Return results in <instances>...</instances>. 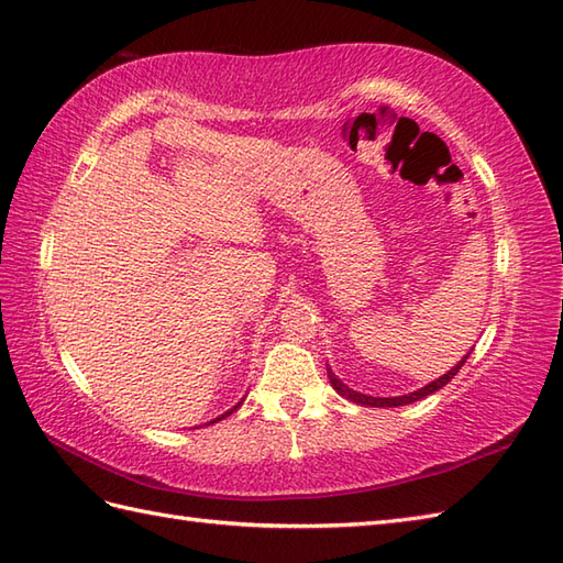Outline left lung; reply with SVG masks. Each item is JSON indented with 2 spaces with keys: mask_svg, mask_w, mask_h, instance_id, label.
I'll return each instance as SVG.
<instances>
[{
  "mask_svg": "<svg viewBox=\"0 0 563 563\" xmlns=\"http://www.w3.org/2000/svg\"><path fill=\"white\" fill-rule=\"evenodd\" d=\"M467 358H470V354L462 356V361H460L457 366H453L451 371L443 373V376L435 378L433 383L423 385L421 390H415V393H409V395H399V397H371V395H361V393L352 390V387H349V385H344L340 378L334 376V373H332L330 368H328V378H330V383H332V387H334L336 393H340V395L346 397V399H352V402H356V405H361V407H402V405L417 402V399H423V397L435 393V390H441L443 385H448V383H451V380L457 376V371H460L462 366H465Z\"/></svg>",
  "mask_w": 563,
  "mask_h": 563,
  "instance_id": "obj_1",
  "label": "left lung"
}]
</instances>
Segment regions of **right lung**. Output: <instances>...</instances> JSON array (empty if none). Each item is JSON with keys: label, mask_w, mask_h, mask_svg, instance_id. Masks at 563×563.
I'll return each mask as SVG.
<instances>
[{"label": "right lung", "mask_w": 563, "mask_h": 563, "mask_svg": "<svg viewBox=\"0 0 563 563\" xmlns=\"http://www.w3.org/2000/svg\"><path fill=\"white\" fill-rule=\"evenodd\" d=\"M239 407H241V402H239V405H235L233 409H229V411H227V415H221L219 419H214V421H221V419H227V417H229V415H233V411H235V409H239ZM214 421H209V423H214Z\"/></svg>", "instance_id": "1"}]
</instances>
